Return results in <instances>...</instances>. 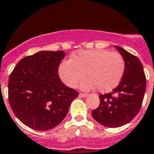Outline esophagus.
<instances>
[{"mask_svg":"<svg viewBox=\"0 0 154 154\" xmlns=\"http://www.w3.org/2000/svg\"><path fill=\"white\" fill-rule=\"evenodd\" d=\"M87 96H88V95L85 94V93H80V94H79V97H83V98H84V97H86Z\"/></svg>","mask_w":154,"mask_h":154,"instance_id":"obj_1","label":"esophagus"}]
</instances>
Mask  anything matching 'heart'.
Listing matches in <instances>:
<instances>
[{
    "instance_id": "1",
    "label": "heart",
    "mask_w": 154,
    "mask_h": 154,
    "mask_svg": "<svg viewBox=\"0 0 154 154\" xmlns=\"http://www.w3.org/2000/svg\"><path fill=\"white\" fill-rule=\"evenodd\" d=\"M125 71V62L121 54L107 50H82L64 61L58 67V74L66 85L73 88L80 85L83 90L97 88L107 92L120 83Z\"/></svg>"
}]
</instances>
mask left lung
Instances as JSON below:
<instances>
[{"label": "left lung", "mask_w": 154, "mask_h": 154, "mask_svg": "<svg viewBox=\"0 0 154 154\" xmlns=\"http://www.w3.org/2000/svg\"><path fill=\"white\" fill-rule=\"evenodd\" d=\"M115 47L124 59V74L112 92L100 96V105L92 112L95 120L111 128L122 127L137 116L146 88V76L140 60L125 49Z\"/></svg>", "instance_id": "8db88e82"}]
</instances>
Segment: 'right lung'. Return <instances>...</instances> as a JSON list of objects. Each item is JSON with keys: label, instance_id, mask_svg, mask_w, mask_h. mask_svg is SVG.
Masks as SVG:
<instances>
[{"label": "right lung", "instance_id": "1", "mask_svg": "<svg viewBox=\"0 0 154 154\" xmlns=\"http://www.w3.org/2000/svg\"><path fill=\"white\" fill-rule=\"evenodd\" d=\"M63 51H41L20 61L9 76L8 101L13 113L27 127L51 130L66 116L78 92L59 78Z\"/></svg>", "mask_w": 154, "mask_h": 154}]
</instances>
